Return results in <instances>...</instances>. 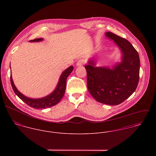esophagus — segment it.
<instances>
[{
  "instance_id": "34e87169",
  "label": "esophagus",
  "mask_w": 156,
  "mask_h": 156,
  "mask_svg": "<svg viewBox=\"0 0 156 156\" xmlns=\"http://www.w3.org/2000/svg\"><path fill=\"white\" fill-rule=\"evenodd\" d=\"M85 64V61L84 59H80V60H79V61L77 62L76 66H77V67H80V66H83Z\"/></svg>"
}]
</instances>
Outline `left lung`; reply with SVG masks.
I'll return each mask as SVG.
<instances>
[{
  "label": "left lung",
  "instance_id": "8db88e82",
  "mask_svg": "<svg viewBox=\"0 0 156 156\" xmlns=\"http://www.w3.org/2000/svg\"><path fill=\"white\" fill-rule=\"evenodd\" d=\"M105 35L112 40L122 55L121 62L112 67H96L93 59L85 66L87 87L96 101L108 105H118L128 98L136 89L139 80L140 59L132 44L112 32Z\"/></svg>",
  "mask_w": 156,
  "mask_h": 156
}]
</instances>
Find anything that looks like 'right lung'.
Instances as JSON below:
<instances>
[{"mask_svg": "<svg viewBox=\"0 0 156 156\" xmlns=\"http://www.w3.org/2000/svg\"><path fill=\"white\" fill-rule=\"evenodd\" d=\"M43 40V38H37L33 40H30L29 41V42H40L42 41ZM73 68V66H70L66 70H64L59 77L56 88L49 95L43 98H32L24 95L20 92H19V90L16 87L12 78V75L11 74L10 80L11 86L15 94L22 100L23 101H24L29 106L37 109L50 108L57 105L63 97L66 89L67 77L72 72Z\"/></svg>", "mask_w": 156, "mask_h": 156, "instance_id": "right-lung-1", "label": "right lung"}]
</instances>
